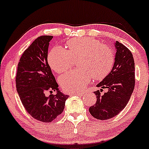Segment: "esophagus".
I'll list each match as a JSON object with an SVG mask.
<instances>
[{
	"instance_id": "34e87169",
	"label": "esophagus",
	"mask_w": 149,
	"mask_h": 149,
	"mask_svg": "<svg viewBox=\"0 0 149 149\" xmlns=\"http://www.w3.org/2000/svg\"><path fill=\"white\" fill-rule=\"evenodd\" d=\"M72 94H74V95H81V93L80 92H74V93H73Z\"/></svg>"
}]
</instances>
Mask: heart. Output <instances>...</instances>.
<instances>
[{
  "instance_id": "heart-1",
  "label": "heart",
  "mask_w": 149,
  "mask_h": 149,
  "mask_svg": "<svg viewBox=\"0 0 149 149\" xmlns=\"http://www.w3.org/2000/svg\"><path fill=\"white\" fill-rule=\"evenodd\" d=\"M68 50L56 46L49 51L47 60L50 68L58 74L67 72L78 58L79 68L62 77L60 85L69 93L82 89L93 77L102 80L109 74L115 61L113 51L99 40L90 37L74 38L66 43Z\"/></svg>"
}]
</instances>
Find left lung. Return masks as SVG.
I'll return each mask as SVG.
<instances>
[{
  "label": "left lung",
  "mask_w": 149,
  "mask_h": 149,
  "mask_svg": "<svg viewBox=\"0 0 149 149\" xmlns=\"http://www.w3.org/2000/svg\"><path fill=\"white\" fill-rule=\"evenodd\" d=\"M115 48L112 70L97 85L102 89L94 92L97 102L89 109L92 116L100 120L111 119L122 111L130 100L135 85V65L132 53L118 41L115 42ZM105 88L108 91L102 95L100 92Z\"/></svg>",
  "instance_id": "obj_1"
}]
</instances>
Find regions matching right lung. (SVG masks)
Returning <instances> with one entry per match:
<instances>
[{"instance_id":"1","label":"right lung","mask_w":149,"mask_h":149,"mask_svg":"<svg viewBox=\"0 0 149 149\" xmlns=\"http://www.w3.org/2000/svg\"><path fill=\"white\" fill-rule=\"evenodd\" d=\"M53 37H38L25 49L20 59L15 83L25 110L34 119L51 122L61 114L68 95L62 93L47 62L49 41ZM57 94L45 95L47 91Z\"/></svg>"}]
</instances>
